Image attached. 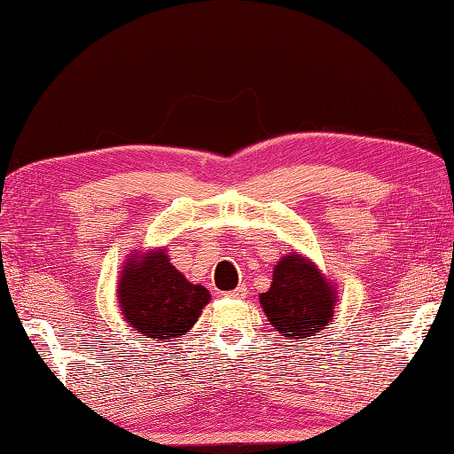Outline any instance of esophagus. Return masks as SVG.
Masks as SVG:
<instances>
[{
    "mask_svg": "<svg viewBox=\"0 0 454 454\" xmlns=\"http://www.w3.org/2000/svg\"><path fill=\"white\" fill-rule=\"evenodd\" d=\"M246 294H247L246 285H239L238 288H234V291H228V293H226L228 298H246Z\"/></svg>",
    "mask_w": 454,
    "mask_h": 454,
    "instance_id": "esophagus-1",
    "label": "esophagus"
}]
</instances>
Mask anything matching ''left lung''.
Listing matches in <instances>:
<instances>
[{"instance_id": "8db88e82", "label": "left lung", "mask_w": 454, "mask_h": 454, "mask_svg": "<svg viewBox=\"0 0 454 454\" xmlns=\"http://www.w3.org/2000/svg\"><path fill=\"white\" fill-rule=\"evenodd\" d=\"M337 291L310 259L291 252L278 259L273 283L259 294L269 324L288 340L306 341L333 320Z\"/></svg>"}]
</instances>
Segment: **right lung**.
Wrapping results in <instances>:
<instances>
[{"mask_svg":"<svg viewBox=\"0 0 454 454\" xmlns=\"http://www.w3.org/2000/svg\"><path fill=\"white\" fill-rule=\"evenodd\" d=\"M117 296L124 320L153 341L185 335L210 301L205 286L189 283L169 263L166 249L130 254L122 267Z\"/></svg>","mask_w":454,"mask_h":454,"instance_id":"right-lung-1","label":"right lung"}]
</instances>
